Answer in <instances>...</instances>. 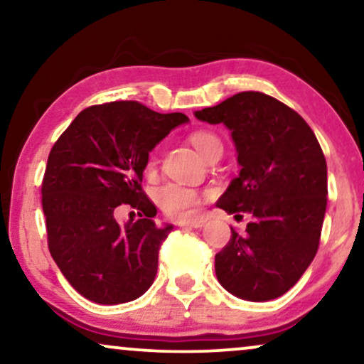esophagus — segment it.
<instances>
[{
    "label": "esophagus",
    "mask_w": 364,
    "mask_h": 364,
    "mask_svg": "<svg viewBox=\"0 0 364 364\" xmlns=\"http://www.w3.org/2000/svg\"><path fill=\"white\" fill-rule=\"evenodd\" d=\"M202 218H192V220H183V222H178V225L181 227H193V228H200L203 225Z\"/></svg>",
    "instance_id": "esophagus-1"
}]
</instances>
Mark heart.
<instances>
[{
    "label": "heart",
    "mask_w": 364,
    "mask_h": 364,
    "mask_svg": "<svg viewBox=\"0 0 364 364\" xmlns=\"http://www.w3.org/2000/svg\"><path fill=\"white\" fill-rule=\"evenodd\" d=\"M188 141H191L192 146L197 149L198 154H200L205 161L213 152L223 151L220 139H218V136H215L213 132L207 131V129H197V131L191 132ZM156 164V154H151L147 159V168H152ZM156 202L166 215L172 218H183L191 217L192 213L196 212L198 203H200V193L192 187L171 182L162 186L161 188H157Z\"/></svg>",
    "instance_id": "1"
}]
</instances>
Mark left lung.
I'll use <instances>...</instances> for the list:
<instances>
[{
  "instance_id": "obj_1",
  "label": "left lung",
  "mask_w": 364,
  "mask_h": 364,
  "mask_svg": "<svg viewBox=\"0 0 364 364\" xmlns=\"http://www.w3.org/2000/svg\"><path fill=\"white\" fill-rule=\"evenodd\" d=\"M196 117L230 129L242 166L217 207L237 218L252 215L245 235L232 230L215 255L218 282L243 300L282 296L320 245L328 200L320 142L300 114L257 91L238 92Z\"/></svg>"
}]
</instances>
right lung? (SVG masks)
Wrapping results in <instances>:
<instances>
[{
    "label": "right lung",
    "instance_id": "obj_1",
    "mask_svg": "<svg viewBox=\"0 0 364 364\" xmlns=\"http://www.w3.org/2000/svg\"><path fill=\"white\" fill-rule=\"evenodd\" d=\"M187 121L182 112L114 101L84 109L54 142L41 183L48 247L87 300L132 301L154 283L172 227L152 220L157 208L142 191V172L156 144ZM122 203L139 213L136 223L115 222Z\"/></svg>",
    "mask_w": 364,
    "mask_h": 364
}]
</instances>
